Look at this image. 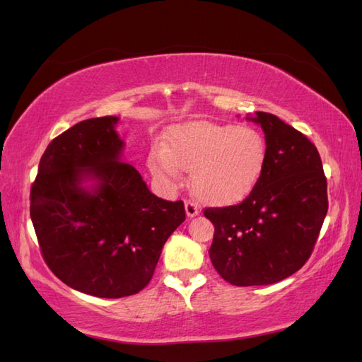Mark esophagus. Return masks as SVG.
I'll use <instances>...</instances> for the list:
<instances>
[{"label":"esophagus","mask_w":362,"mask_h":362,"mask_svg":"<svg viewBox=\"0 0 362 362\" xmlns=\"http://www.w3.org/2000/svg\"><path fill=\"white\" fill-rule=\"evenodd\" d=\"M185 211L188 218H194L196 214H199V206L193 201H185Z\"/></svg>","instance_id":"34e87169"}]
</instances>
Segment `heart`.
Instances as JSON below:
<instances>
[{
	"mask_svg": "<svg viewBox=\"0 0 362 362\" xmlns=\"http://www.w3.org/2000/svg\"><path fill=\"white\" fill-rule=\"evenodd\" d=\"M266 158L267 144L257 129L194 121L169 129L165 148H152L149 166L169 180L179 179L180 169L193 171L196 194L205 202L227 205L250 193Z\"/></svg>",
	"mask_w": 362,
	"mask_h": 362,
	"instance_id": "1",
	"label": "heart"
}]
</instances>
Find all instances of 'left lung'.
<instances>
[{
    "mask_svg": "<svg viewBox=\"0 0 362 362\" xmlns=\"http://www.w3.org/2000/svg\"><path fill=\"white\" fill-rule=\"evenodd\" d=\"M267 144L257 185L241 204L205 209L214 226L210 259L235 286L288 279L316 245L327 216V177L308 138L279 117L255 112Z\"/></svg>",
    "mask_w": 362,
    "mask_h": 362,
    "instance_id": "obj_1",
    "label": "left lung"
}]
</instances>
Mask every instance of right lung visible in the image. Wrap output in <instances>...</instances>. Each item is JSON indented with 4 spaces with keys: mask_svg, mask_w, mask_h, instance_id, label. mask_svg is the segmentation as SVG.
Returning <instances> with one entry per match:
<instances>
[{
    "mask_svg": "<svg viewBox=\"0 0 362 362\" xmlns=\"http://www.w3.org/2000/svg\"><path fill=\"white\" fill-rule=\"evenodd\" d=\"M117 117L81 121L54 138L30 187V219L51 272L83 294L119 298L148 286L185 205L152 194L119 161ZM97 182L91 192L81 187Z\"/></svg>",
    "mask_w": 362,
    "mask_h": 362,
    "instance_id": "1",
    "label": "right lung"
}]
</instances>
